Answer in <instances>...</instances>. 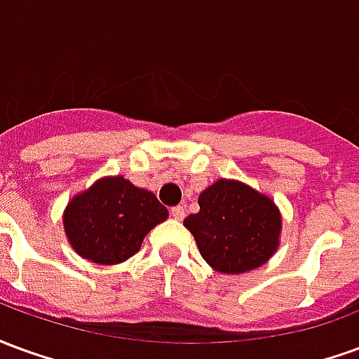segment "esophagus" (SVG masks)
<instances>
[{
  "label": "esophagus",
  "instance_id": "1",
  "mask_svg": "<svg viewBox=\"0 0 359 359\" xmlns=\"http://www.w3.org/2000/svg\"><path fill=\"white\" fill-rule=\"evenodd\" d=\"M171 217L177 219V221H182V219H184V208H182V205H175V208H171Z\"/></svg>",
  "mask_w": 359,
  "mask_h": 359
}]
</instances>
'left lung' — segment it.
<instances>
[{
  "mask_svg": "<svg viewBox=\"0 0 359 359\" xmlns=\"http://www.w3.org/2000/svg\"><path fill=\"white\" fill-rule=\"evenodd\" d=\"M200 211L184 219L200 254L219 273L257 269L278 248L280 213L275 202L238 180L221 179L203 190Z\"/></svg>",
  "mask_w": 359,
  "mask_h": 359,
  "instance_id": "left-lung-1",
  "label": "left lung"
}]
</instances>
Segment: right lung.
I'll return each instance as SVG.
<instances>
[{
    "label": "right lung",
    "instance_id": "add662e5",
    "mask_svg": "<svg viewBox=\"0 0 359 359\" xmlns=\"http://www.w3.org/2000/svg\"><path fill=\"white\" fill-rule=\"evenodd\" d=\"M167 215L154 192L123 177H105L69 202L63 225L79 256L115 265L133 257L144 236Z\"/></svg>",
    "mask_w": 359,
    "mask_h": 359
}]
</instances>
